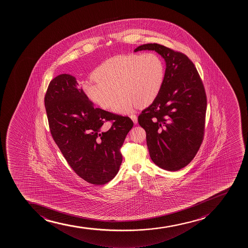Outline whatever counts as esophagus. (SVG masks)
<instances>
[{"mask_svg": "<svg viewBox=\"0 0 248 248\" xmlns=\"http://www.w3.org/2000/svg\"><path fill=\"white\" fill-rule=\"evenodd\" d=\"M129 117L131 118V120H133L134 124L138 123V117H137V115L132 114V115H129Z\"/></svg>", "mask_w": 248, "mask_h": 248, "instance_id": "esophagus-1", "label": "esophagus"}]
</instances>
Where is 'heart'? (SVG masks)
<instances>
[{"instance_id": "heart-1", "label": "heart", "mask_w": 248, "mask_h": 248, "mask_svg": "<svg viewBox=\"0 0 248 248\" xmlns=\"http://www.w3.org/2000/svg\"><path fill=\"white\" fill-rule=\"evenodd\" d=\"M94 79L83 84L85 96L103 109L128 113L137 105L144 108L159 94L165 78L164 62L152 52L118 55L102 62L93 72Z\"/></svg>"}]
</instances>
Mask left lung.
<instances>
[{
	"mask_svg": "<svg viewBox=\"0 0 248 248\" xmlns=\"http://www.w3.org/2000/svg\"><path fill=\"white\" fill-rule=\"evenodd\" d=\"M155 50L166 62L164 84L152 104L138 116L146 133L154 163L178 171L191 162L204 135L207 97L199 72L186 54L158 44H145L134 52Z\"/></svg>",
	"mask_w": 248,
	"mask_h": 248,
	"instance_id": "1",
	"label": "left lung"
}]
</instances>
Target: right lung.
I'll use <instances>...</instances> for the list:
<instances>
[{
  "instance_id": "right-lung-1",
  "label": "right lung",
  "mask_w": 248,
  "mask_h": 248,
  "mask_svg": "<svg viewBox=\"0 0 248 248\" xmlns=\"http://www.w3.org/2000/svg\"><path fill=\"white\" fill-rule=\"evenodd\" d=\"M45 106L52 137L75 172L90 184L111 181L122 163L120 148L133 128L130 118L94 108L68 74L52 79ZM107 122L112 127L105 131Z\"/></svg>"
}]
</instances>
